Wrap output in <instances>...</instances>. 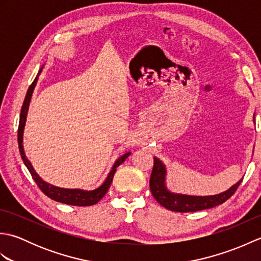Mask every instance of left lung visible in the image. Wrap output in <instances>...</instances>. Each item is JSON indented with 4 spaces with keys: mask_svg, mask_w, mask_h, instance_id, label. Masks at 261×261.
Returning a JSON list of instances; mask_svg holds the SVG:
<instances>
[{
    "mask_svg": "<svg viewBox=\"0 0 261 261\" xmlns=\"http://www.w3.org/2000/svg\"><path fill=\"white\" fill-rule=\"evenodd\" d=\"M166 178V168L165 165L160 162L158 158H153V168L150 176V191L154 199L163 205L165 208L169 211H175V212H196V211H202L211 208L218 205L224 203L226 199H229L236 193L237 188L241 184L242 179L230 187L228 191L223 193L216 194V195L211 196H191V195H182V194H175L167 190L165 184Z\"/></svg>",
    "mask_w": 261,
    "mask_h": 261,
    "instance_id": "left-lung-1",
    "label": "left lung"
}]
</instances>
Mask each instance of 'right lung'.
<instances>
[{
  "label": "right lung",
  "mask_w": 261,
  "mask_h": 261,
  "mask_svg": "<svg viewBox=\"0 0 261 261\" xmlns=\"http://www.w3.org/2000/svg\"><path fill=\"white\" fill-rule=\"evenodd\" d=\"M41 69L39 70V74L41 73ZM37 81H38V76L36 77L35 81L32 82L30 87L28 88L24 102H23V105H22V109H21L19 129H18V143H19V150H20L21 158H22V160H23L24 165L27 166L28 170L30 171L32 178L35 179L38 187L40 188L45 195L50 197L51 199H54V201L64 203V204H68V205H74V206H91V205L96 204L98 201H101V198L109 191L111 182H112V180H113V176L116 171V167H119V166L123 163L127 157L130 156V152L124 153L123 156H121L118 160H116L113 165L112 170L109 173V176L107 177V179H105V181L101 186L94 191L87 192V191H83V190H67V188H60V187L50 185V184H48V182H46L45 180H42L40 177L38 176L35 169H33L31 163L27 159L24 150H23V145H22V142H23V130H24V125H25L28 109H29V103H30L33 90H35V86L37 84Z\"/></svg>",
  "instance_id": "1"
}]
</instances>
